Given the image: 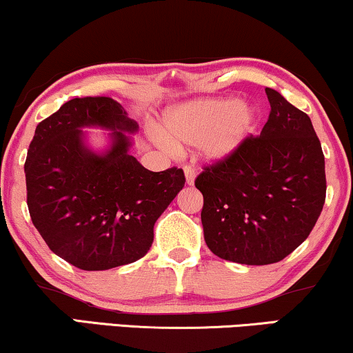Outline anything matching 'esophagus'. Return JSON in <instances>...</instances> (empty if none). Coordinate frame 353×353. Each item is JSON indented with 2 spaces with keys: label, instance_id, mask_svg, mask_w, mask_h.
Wrapping results in <instances>:
<instances>
[{
  "label": "esophagus",
  "instance_id": "34e87169",
  "mask_svg": "<svg viewBox=\"0 0 353 353\" xmlns=\"http://www.w3.org/2000/svg\"><path fill=\"white\" fill-rule=\"evenodd\" d=\"M185 176H186V183L188 185H194V178H196V172L191 167H185Z\"/></svg>",
  "mask_w": 353,
  "mask_h": 353
}]
</instances>
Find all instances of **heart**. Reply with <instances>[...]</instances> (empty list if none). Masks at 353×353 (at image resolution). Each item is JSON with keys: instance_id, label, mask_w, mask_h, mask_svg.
Listing matches in <instances>:
<instances>
[{"instance_id": "obj_1", "label": "heart", "mask_w": 353, "mask_h": 353, "mask_svg": "<svg viewBox=\"0 0 353 353\" xmlns=\"http://www.w3.org/2000/svg\"><path fill=\"white\" fill-rule=\"evenodd\" d=\"M256 112L238 99H208L181 105L165 118L160 144L201 145L205 159L221 162L230 157L254 130Z\"/></svg>"}]
</instances>
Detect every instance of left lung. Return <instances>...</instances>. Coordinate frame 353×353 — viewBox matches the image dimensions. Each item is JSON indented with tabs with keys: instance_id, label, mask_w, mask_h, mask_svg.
<instances>
[{
	"instance_id": "8db88e82",
	"label": "left lung",
	"mask_w": 353,
	"mask_h": 353,
	"mask_svg": "<svg viewBox=\"0 0 353 353\" xmlns=\"http://www.w3.org/2000/svg\"><path fill=\"white\" fill-rule=\"evenodd\" d=\"M271 103L259 136L204 167V240L219 258L248 266L282 261L313 230L324 199V154L310 117L266 87Z\"/></svg>"
}]
</instances>
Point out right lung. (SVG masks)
I'll use <instances>...</instances> for the list:
<instances>
[{"mask_svg": "<svg viewBox=\"0 0 353 353\" xmlns=\"http://www.w3.org/2000/svg\"><path fill=\"white\" fill-rule=\"evenodd\" d=\"M110 129L102 154L86 148L82 127ZM137 123L110 97L72 99L35 128L26 186L32 223L54 254L84 271L134 263L154 241V223L185 186L172 167L150 172L130 154Z\"/></svg>", "mask_w": 353, "mask_h": 353, "instance_id": "1", "label": "right lung"}]
</instances>
